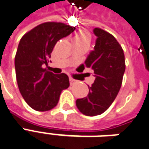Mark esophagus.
<instances>
[{"label":"esophagus","instance_id":"obj_1","mask_svg":"<svg viewBox=\"0 0 149 149\" xmlns=\"http://www.w3.org/2000/svg\"><path fill=\"white\" fill-rule=\"evenodd\" d=\"M75 83H77V80L74 79L72 78H70V85H73V84H74Z\"/></svg>","mask_w":149,"mask_h":149}]
</instances>
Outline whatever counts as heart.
<instances>
[{
    "label": "heart",
    "instance_id": "heart-1",
    "mask_svg": "<svg viewBox=\"0 0 149 149\" xmlns=\"http://www.w3.org/2000/svg\"><path fill=\"white\" fill-rule=\"evenodd\" d=\"M85 40H88L90 41V36L87 33L81 32L78 33L76 36L74 37L73 41H85Z\"/></svg>",
    "mask_w": 149,
    "mask_h": 149
}]
</instances>
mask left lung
I'll use <instances>...</instances> for the list:
<instances>
[{"label":"left lung","instance_id":"left-lung-1","mask_svg":"<svg viewBox=\"0 0 149 149\" xmlns=\"http://www.w3.org/2000/svg\"><path fill=\"white\" fill-rule=\"evenodd\" d=\"M93 33L97 37L94 49L81 66L92 70L95 79L88 86L87 96L76 100L78 109L87 116L108 109L120 91L125 71L123 50L114 36L100 28H95Z\"/></svg>","mask_w":149,"mask_h":149}]
</instances>
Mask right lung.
I'll list each match as a JSON object with an SVG mask.
<instances>
[{
  "mask_svg": "<svg viewBox=\"0 0 149 149\" xmlns=\"http://www.w3.org/2000/svg\"><path fill=\"white\" fill-rule=\"evenodd\" d=\"M75 28L60 22H45L26 33L20 40L15 56L17 82L23 99L38 111L51 110L63 90L70 86L66 74H55L43 68L57 42Z\"/></svg>",
  "mask_w": 149,
  "mask_h": 149,
  "instance_id": "obj_1",
  "label": "right lung"
}]
</instances>
